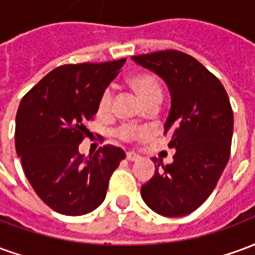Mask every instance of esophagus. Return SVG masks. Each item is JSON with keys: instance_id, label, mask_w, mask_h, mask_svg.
<instances>
[{"instance_id": "1", "label": "esophagus", "mask_w": 255, "mask_h": 255, "mask_svg": "<svg viewBox=\"0 0 255 255\" xmlns=\"http://www.w3.org/2000/svg\"><path fill=\"white\" fill-rule=\"evenodd\" d=\"M140 157L139 154H136L135 151H127V160L128 161H138Z\"/></svg>"}]
</instances>
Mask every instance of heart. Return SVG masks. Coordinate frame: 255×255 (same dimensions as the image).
I'll return each mask as SVG.
<instances>
[{
	"mask_svg": "<svg viewBox=\"0 0 255 255\" xmlns=\"http://www.w3.org/2000/svg\"><path fill=\"white\" fill-rule=\"evenodd\" d=\"M128 83L132 87L139 97L142 98L146 105H149L153 101L162 100V87H161L160 80L155 75L147 71H140V72L132 73ZM112 105H113V94L111 89H105L101 94L98 104H97V113L98 116L106 117L111 115ZM146 129L133 124H123L116 129V135L124 142H132L136 139L142 138Z\"/></svg>",
	"mask_w": 255,
	"mask_h": 255,
	"instance_id": "obj_1",
	"label": "heart"
}]
</instances>
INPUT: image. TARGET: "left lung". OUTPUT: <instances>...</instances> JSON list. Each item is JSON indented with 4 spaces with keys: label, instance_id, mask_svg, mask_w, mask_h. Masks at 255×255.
Returning <instances> with one entry per match:
<instances>
[{
    "label": "left lung",
    "instance_id": "1",
    "mask_svg": "<svg viewBox=\"0 0 255 255\" xmlns=\"http://www.w3.org/2000/svg\"><path fill=\"white\" fill-rule=\"evenodd\" d=\"M131 58L168 84L172 105L164 133L176 149L172 164L160 166L153 158L157 169L140 195L155 213L182 217L208 199L230 160V98L219 79L190 54L169 49Z\"/></svg>",
    "mask_w": 255,
    "mask_h": 255
}]
</instances>
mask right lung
<instances>
[{
	"label": "right lung",
	"mask_w": 255,
	"mask_h": 255,
	"mask_svg": "<svg viewBox=\"0 0 255 255\" xmlns=\"http://www.w3.org/2000/svg\"><path fill=\"white\" fill-rule=\"evenodd\" d=\"M126 58L54 68L23 97L16 115L14 144L25 177L57 213L82 216L104 202L124 150L105 144L86 160L79 144L89 136L97 104Z\"/></svg>",
	"instance_id": "obj_1"
}]
</instances>
